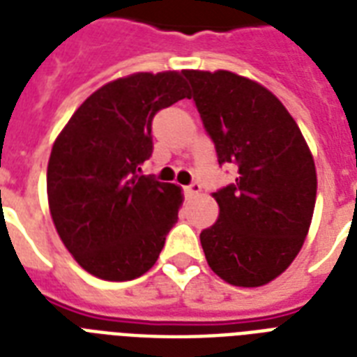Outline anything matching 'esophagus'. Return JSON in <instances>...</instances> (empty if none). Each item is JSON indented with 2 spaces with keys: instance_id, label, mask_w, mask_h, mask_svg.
<instances>
[{
  "instance_id": "obj_1",
  "label": "esophagus",
  "mask_w": 357,
  "mask_h": 357,
  "mask_svg": "<svg viewBox=\"0 0 357 357\" xmlns=\"http://www.w3.org/2000/svg\"><path fill=\"white\" fill-rule=\"evenodd\" d=\"M200 192H202L200 183H190L185 187V195L187 196H196V195H200Z\"/></svg>"
}]
</instances>
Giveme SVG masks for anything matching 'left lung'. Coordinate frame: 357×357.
<instances>
[{"label":"left lung","mask_w":357,"mask_h":357,"mask_svg":"<svg viewBox=\"0 0 357 357\" xmlns=\"http://www.w3.org/2000/svg\"><path fill=\"white\" fill-rule=\"evenodd\" d=\"M218 162L235 183L213 192L218 220L200 234L207 265L235 287L276 280L298 255L317 200V170L298 123L257 81L183 70Z\"/></svg>","instance_id":"1"}]
</instances>
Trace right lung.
Here are the masks:
<instances>
[{
	"label": "right lung",
	"instance_id": "1",
	"mask_svg": "<svg viewBox=\"0 0 357 357\" xmlns=\"http://www.w3.org/2000/svg\"><path fill=\"white\" fill-rule=\"evenodd\" d=\"M190 98L181 72L119 77L81 103L53 142L47 204L72 257L89 274L128 282L155 265L183 204L181 187L140 176L157 111Z\"/></svg>",
	"mask_w": 357,
	"mask_h": 357
}]
</instances>
